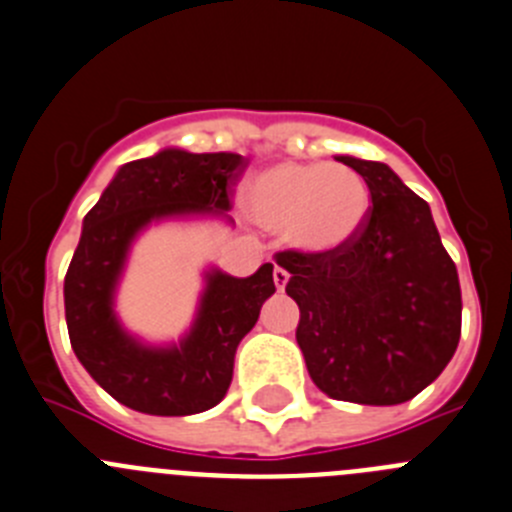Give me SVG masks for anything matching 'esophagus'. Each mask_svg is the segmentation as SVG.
<instances>
[{
    "instance_id": "34e87169",
    "label": "esophagus",
    "mask_w": 512,
    "mask_h": 512,
    "mask_svg": "<svg viewBox=\"0 0 512 512\" xmlns=\"http://www.w3.org/2000/svg\"><path fill=\"white\" fill-rule=\"evenodd\" d=\"M288 278H290V275H288V270H283V267H278V265H275V270H273L275 288H278V290H283L285 285H288Z\"/></svg>"
}]
</instances>
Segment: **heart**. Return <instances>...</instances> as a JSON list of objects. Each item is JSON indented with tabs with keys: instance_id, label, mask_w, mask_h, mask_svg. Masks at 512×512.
Masks as SVG:
<instances>
[{
	"instance_id": "heart-1",
	"label": "heart",
	"mask_w": 512,
	"mask_h": 512,
	"mask_svg": "<svg viewBox=\"0 0 512 512\" xmlns=\"http://www.w3.org/2000/svg\"><path fill=\"white\" fill-rule=\"evenodd\" d=\"M242 201L260 227L285 229L298 250L334 252L365 224L370 188L347 165L278 163L247 183Z\"/></svg>"
}]
</instances>
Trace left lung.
Here are the masks:
<instances>
[{"mask_svg":"<svg viewBox=\"0 0 512 512\" xmlns=\"http://www.w3.org/2000/svg\"><path fill=\"white\" fill-rule=\"evenodd\" d=\"M370 188L357 237L334 252L275 255L301 308L296 342L334 400L398 405L449 365L462 334L457 265L421 196L385 163L336 155Z\"/></svg>","mask_w":512,"mask_h":512,"instance_id":"obj_1","label":"left lung"}]
</instances>
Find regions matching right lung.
<instances>
[{"label":"right lung","mask_w":512,"mask_h":512,"mask_svg":"<svg viewBox=\"0 0 512 512\" xmlns=\"http://www.w3.org/2000/svg\"><path fill=\"white\" fill-rule=\"evenodd\" d=\"M245 168L242 155L165 147L153 158L124 163L84 216L63 283L68 336L86 372L132 411L193 416L222 403L239 342L275 293L270 262L250 278L211 267L191 331L170 347L142 344L114 313V290L137 234L173 216L232 222V186Z\"/></svg>","instance_id":"add662e5"}]
</instances>
